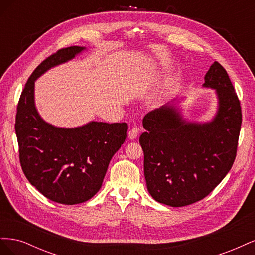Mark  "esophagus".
I'll list each match as a JSON object with an SVG mask.
<instances>
[{
    "label": "esophagus",
    "mask_w": 255,
    "mask_h": 255,
    "mask_svg": "<svg viewBox=\"0 0 255 255\" xmlns=\"http://www.w3.org/2000/svg\"><path fill=\"white\" fill-rule=\"evenodd\" d=\"M139 128H132L129 129V132H128V138L129 139H135V138H137V136H138V134H139Z\"/></svg>",
    "instance_id": "obj_1"
}]
</instances>
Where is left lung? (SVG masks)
<instances>
[{
	"mask_svg": "<svg viewBox=\"0 0 255 255\" xmlns=\"http://www.w3.org/2000/svg\"><path fill=\"white\" fill-rule=\"evenodd\" d=\"M219 100L212 122L184 121L171 106L146 114L139 142L146 187L154 200L180 207L204 199L225 179L236 157L242 107L229 75L218 61L204 76Z\"/></svg>",
	"mask_w": 255,
	"mask_h": 255,
	"instance_id": "1",
	"label": "left lung"
}]
</instances>
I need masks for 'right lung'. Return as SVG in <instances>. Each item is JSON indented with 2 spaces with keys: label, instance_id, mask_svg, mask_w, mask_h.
Segmentation results:
<instances>
[{
  "label": "right lung",
  "instance_id": "obj_1",
  "mask_svg": "<svg viewBox=\"0 0 255 255\" xmlns=\"http://www.w3.org/2000/svg\"><path fill=\"white\" fill-rule=\"evenodd\" d=\"M84 49L78 45L60 49L38 65L22 90L14 125L20 164L26 179L44 197L67 205L87 201L101 188L110 161L125 142L128 129L126 122L97 121L60 128L38 115L35 80Z\"/></svg>",
  "mask_w": 255,
  "mask_h": 255
}]
</instances>
